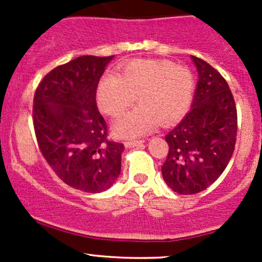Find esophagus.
<instances>
[{"mask_svg":"<svg viewBox=\"0 0 262 262\" xmlns=\"http://www.w3.org/2000/svg\"><path fill=\"white\" fill-rule=\"evenodd\" d=\"M144 141H126L124 142V144H125L126 147H141L143 146Z\"/></svg>","mask_w":262,"mask_h":262,"instance_id":"1","label":"esophagus"}]
</instances>
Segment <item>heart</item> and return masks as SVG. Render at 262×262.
I'll list each match as a JSON object with an SVG mask.
<instances>
[{"label": "heart", "mask_w": 262, "mask_h": 262, "mask_svg": "<svg viewBox=\"0 0 262 262\" xmlns=\"http://www.w3.org/2000/svg\"><path fill=\"white\" fill-rule=\"evenodd\" d=\"M194 80L186 67L171 60L136 59L120 73H106L96 90L97 105L105 114H123L136 99L141 106L116 119L113 129L123 138L146 136L157 128L178 121L189 109Z\"/></svg>", "instance_id": "b5f03b06"}]
</instances>
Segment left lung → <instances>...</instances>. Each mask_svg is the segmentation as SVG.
<instances>
[{"label": "left lung", "mask_w": 262, "mask_h": 262, "mask_svg": "<svg viewBox=\"0 0 262 262\" xmlns=\"http://www.w3.org/2000/svg\"><path fill=\"white\" fill-rule=\"evenodd\" d=\"M198 71L191 109L166 136L162 178L178 194L209 187L228 165L236 144L237 109L228 83L209 63L191 55Z\"/></svg>", "instance_id": "8db88e82"}]
</instances>
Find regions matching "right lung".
I'll use <instances>...</instances> for the list:
<instances>
[{
	"mask_svg": "<svg viewBox=\"0 0 262 262\" xmlns=\"http://www.w3.org/2000/svg\"><path fill=\"white\" fill-rule=\"evenodd\" d=\"M112 57L82 55L55 67L34 96L39 148L58 178L84 192L105 191L121 171V143L107 139L96 90Z\"/></svg>",
	"mask_w": 262,
	"mask_h": 262,
	"instance_id": "add662e5",
	"label": "right lung"
}]
</instances>
